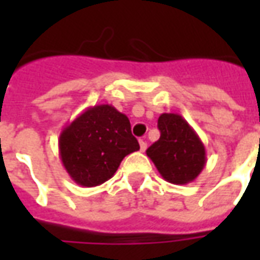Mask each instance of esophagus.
Segmentation results:
<instances>
[{"label": "esophagus", "mask_w": 260, "mask_h": 260, "mask_svg": "<svg viewBox=\"0 0 260 260\" xmlns=\"http://www.w3.org/2000/svg\"><path fill=\"white\" fill-rule=\"evenodd\" d=\"M139 146H141V152H145L147 147V143L143 141V139H141V141H139Z\"/></svg>", "instance_id": "1"}]
</instances>
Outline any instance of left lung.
Here are the masks:
<instances>
[{
  "label": "left lung",
  "instance_id": "8db88e82",
  "mask_svg": "<svg viewBox=\"0 0 260 260\" xmlns=\"http://www.w3.org/2000/svg\"><path fill=\"white\" fill-rule=\"evenodd\" d=\"M160 139L146 150L164 180L185 185L198 178L206 166V149L195 129L180 114L164 113L158 117Z\"/></svg>",
  "mask_w": 260,
  "mask_h": 260
}]
</instances>
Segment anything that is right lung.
I'll return each instance as SVG.
<instances>
[{"label":"right lung","mask_w":260,"mask_h":260,"mask_svg":"<svg viewBox=\"0 0 260 260\" xmlns=\"http://www.w3.org/2000/svg\"><path fill=\"white\" fill-rule=\"evenodd\" d=\"M58 147L69 177L89 188L110 180L122 158L139 150V143L125 114L111 104H99L86 108L64 126Z\"/></svg>","instance_id":"add662e5"}]
</instances>
